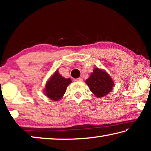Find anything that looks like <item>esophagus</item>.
<instances>
[{
    "instance_id": "obj_1",
    "label": "esophagus",
    "mask_w": 151,
    "mask_h": 151,
    "mask_svg": "<svg viewBox=\"0 0 151 151\" xmlns=\"http://www.w3.org/2000/svg\"><path fill=\"white\" fill-rule=\"evenodd\" d=\"M75 81H76V82H82V81H83V79H82L81 78H78L75 79Z\"/></svg>"
}]
</instances>
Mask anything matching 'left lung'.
I'll list each match as a JSON object with an SVG mask.
<instances>
[{"label":"left lung","instance_id":"8db88e82","mask_svg":"<svg viewBox=\"0 0 151 151\" xmlns=\"http://www.w3.org/2000/svg\"><path fill=\"white\" fill-rule=\"evenodd\" d=\"M86 83L97 97L105 96L112 91L114 85V82L109 74L98 68H94L90 77L86 79Z\"/></svg>","mask_w":151,"mask_h":151}]
</instances>
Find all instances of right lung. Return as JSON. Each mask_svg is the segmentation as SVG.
Masks as SVG:
<instances>
[{"instance_id": "obj_1", "label": "right lung", "mask_w": 151, "mask_h": 151, "mask_svg": "<svg viewBox=\"0 0 151 151\" xmlns=\"http://www.w3.org/2000/svg\"><path fill=\"white\" fill-rule=\"evenodd\" d=\"M70 83V78H63L58 71H56L46 85V95L52 100L58 101L65 94L66 89Z\"/></svg>"}]
</instances>
